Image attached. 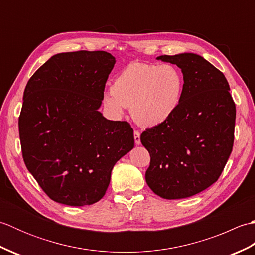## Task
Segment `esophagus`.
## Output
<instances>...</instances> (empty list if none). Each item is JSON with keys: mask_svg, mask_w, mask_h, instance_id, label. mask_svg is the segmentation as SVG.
<instances>
[{"mask_svg": "<svg viewBox=\"0 0 255 255\" xmlns=\"http://www.w3.org/2000/svg\"><path fill=\"white\" fill-rule=\"evenodd\" d=\"M133 138H134V143H136L137 145L141 144V141H140V132L138 130L133 131Z\"/></svg>", "mask_w": 255, "mask_h": 255, "instance_id": "obj_1", "label": "esophagus"}]
</instances>
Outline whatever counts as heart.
I'll return each instance as SVG.
<instances>
[{"label":"heart","instance_id":"obj_1","mask_svg":"<svg viewBox=\"0 0 255 255\" xmlns=\"http://www.w3.org/2000/svg\"><path fill=\"white\" fill-rule=\"evenodd\" d=\"M183 89V75L172 64L132 62L116 75L103 104L115 117L131 107L132 118L140 126L156 127L174 115Z\"/></svg>","mask_w":255,"mask_h":255}]
</instances>
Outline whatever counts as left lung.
I'll return each instance as SVG.
<instances>
[{
    "label": "left lung",
    "instance_id": "1",
    "mask_svg": "<svg viewBox=\"0 0 255 255\" xmlns=\"http://www.w3.org/2000/svg\"><path fill=\"white\" fill-rule=\"evenodd\" d=\"M156 60L181 69V104L169 121L141 133L150 153L145 182L165 199L194 196L218 180L234 145L236 105L223 72L192 52Z\"/></svg>",
    "mask_w": 255,
    "mask_h": 255
}]
</instances>
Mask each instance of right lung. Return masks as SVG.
Returning <instances> with one entry per match:
<instances>
[{
  "instance_id": "add662e5",
  "label": "right lung",
  "mask_w": 255,
  "mask_h": 255,
  "mask_svg": "<svg viewBox=\"0 0 255 255\" xmlns=\"http://www.w3.org/2000/svg\"><path fill=\"white\" fill-rule=\"evenodd\" d=\"M115 63L106 51L57 53L26 85L18 119L21 152L31 175L57 203L99 202L114 165L134 147L130 125L99 111Z\"/></svg>"
}]
</instances>
